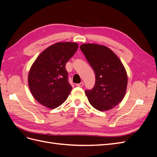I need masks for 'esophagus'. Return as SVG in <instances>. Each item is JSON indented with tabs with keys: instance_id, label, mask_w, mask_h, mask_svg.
<instances>
[{
	"instance_id": "1",
	"label": "esophagus",
	"mask_w": 157,
	"mask_h": 157,
	"mask_svg": "<svg viewBox=\"0 0 157 157\" xmlns=\"http://www.w3.org/2000/svg\"><path fill=\"white\" fill-rule=\"evenodd\" d=\"M83 85H84V82H81L80 83L77 84V86L78 87H82V86H83Z\"/></svg>"
}]
</instances>
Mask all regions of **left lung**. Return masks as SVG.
I'll use <instances>...</instances> for the list:
<instances>
[{
	"mask_svg": "<svg viewBox=\"0 0 157 157\" xmlns=\"http://www.w3.org/2000/svg\"><path fill=\"white\" fill-rule=\"evenodd\" d=\"M80 48L96 75L94 88L85 91L90 103L99 111L113 109L126 94L128 77L124 65L105 46L83 44Z\"/></svg>",
	"mask_w": 157,
	"mask_h": 157,
	"instance_id": "obj_1",
	"label": "left lung"
}]
</instances>
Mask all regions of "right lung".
<instances>
[{
    "label": "right lung",
    "mask_w": 157,
    "mask_h": 157,
    "mask_svg": "<svg viewBox=\"0 0 157 157\" xmlns=\"http://www.w3.org/2000/svg\"><path fill=\"white\" fill-rule=\"evenodd\" d=\"M75 42H58L37 57L28 75V84L36 100L46 107L61 105L72 90L68 81L66 63L78 49Z\"/></svg>",
    "instance_id": "1"
}]
</instances>
